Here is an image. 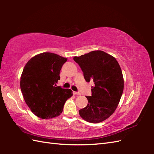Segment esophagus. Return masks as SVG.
<instances>
[{"mask_svg":"<svg viewBox=\"0 0 154 154\" xmlns=\"http://www.w3.org/2000/svg\"><path fill=\"white\" fill-rule=\"evenodd\" d=\"M73 94H77V95H80V94H81L80 93H79V92H75V91H73Z\"/></svg>","mask_w":154,"mask_h":154,"instance_id":"esophagus-1","label":"esophagus"}]
</instances>
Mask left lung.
Returning a JSON list of instances; mask_svg holds the SVG:
<instances>
[{
    "instance_id": "8db88e82",
    "label": "left lung",
    "mask_w": 154,
    "mask_h": 154,
    "mask_svg": "<svg viewBox=\"0 0 154 154\" xmlns=\"http://www.w3.org/2000/svg\"><path fill=\"white\" fill-rule=\"evenodd\" d=\"M83 72L87 82L92 81V95L88 104L79 110L81 117L91 123L105 120L114 113L124 90V79L120 65L112 55L97 50L73 57Z\"/></svg>"
}]
</instances>
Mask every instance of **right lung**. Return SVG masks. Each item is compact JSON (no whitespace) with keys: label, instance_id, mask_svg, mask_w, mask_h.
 <instances>
[{"label":"right lung","instance_id":"right-lung-1","mask_svg":"<svg viewBox=\"0 0 154 154\" xmlns=\"http://www.w3.org/2000/svg\"><path fill=\"white\" fill-rule=\"evenodd\" d=\"M67 59L50 52L35 55L29 60L20 77V89L26 103L40 119L58 116L66 100L73 95L69 89L57 86L60 71Z\"/></svg>","mask_w":154,"mask_h":154}]
</instances>
